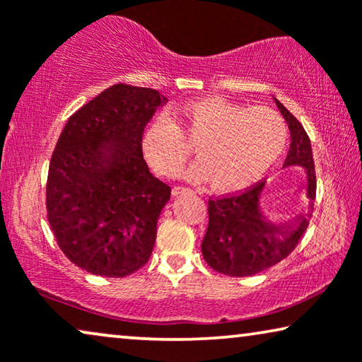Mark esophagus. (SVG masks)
I'll return each mask as SVG.
<instances>
[{"mask_svg":"<svg viewBox=\"0 0 362 362\" xmlns=\"http://www.w3.org/2000/svg\"><path fill=\"white\" fill-rule=\"evenodd\" d=\"M192 189L189 187H182V186H175L173 187V196H181V194H189Z\"/></svg>","mask_w":362,"mask_h":362,"instance_id":"esophagus-1","label":"esophagus"}]
</instances>
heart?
I'll return each mask as SVG.
<instances>
[{
  "label": "heart",
  "mask_w": 362,
  "mask_h": 362,
  "mask_svg": "<svg viewBox=\"0 0 362 362\" xmlns=\"http://www.w3.org/2000/svg\"><path fill=\"white\" fill-rule=\"evenodd\" d=\"M182 125L166 113L148 127L145 148L161 175L176 176L197 143L199 160L187 175L211 180L216 191L232 192L259 181L284 153L288 127L279 112L245 107L222 97H206L182 107Z\"/></svg>",
  "instance_id": "1"
}]
</instances>
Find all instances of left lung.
Masks as SVG:
<instances>
[{"mask_svg":"<svg viewBox=\"0 0 362 362\" xmlns=\"http://www.w3.org/2000/svg\"><path fill=\"white\" fill-rule=\"evenodd\" d=\"M290 128V150L284 168L301 166L306 171V196L313 209L316 175L311 143L301 123L274 98ZM265 181L257 182L244 192L209 199V224L201 250L211 269L230 276L260 274L291 254L308 227L311 211L300 212L284 224L267 221L260 211V196Z\"/></svg>","mask_w":362,"mask_h":362,"instance_id":"left-lung-1","label":"left lung"}]
</instances>
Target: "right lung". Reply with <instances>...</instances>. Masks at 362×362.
Here are the masks:
<instances>
[{"mask_svg": "<svg viewBox=\"0 0 362 362\" xmlns=\"http://www.w3.org/2000/svg\"><path fill=\"white\" fill-rule=\"evenodd\" d=\"M168 98L117 83L71 115L49 163L47 221L72 264L100 276L132 275L150 259L171 187L148 170L141 140Z\"/></svg>", "mask_w": 362, "mask_h": 362, "instance_id": "right-lung-1", "label": "right lung"}]
</instances>
